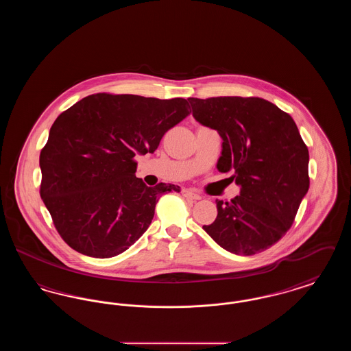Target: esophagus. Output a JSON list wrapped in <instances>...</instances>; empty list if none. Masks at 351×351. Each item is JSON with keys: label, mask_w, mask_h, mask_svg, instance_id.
Masks as SVG:
<instances>
[{"label": "esophagus", "mask_w": 351, "mask_h": 351, "mask_svg": "<svg viewBox=\"0 0 351 351\" xmlns=\"http://www.w3.org/2000/svg\"><path fill=\"white\" fill-rule=\"evenodd\" d=\"M182 193H183L184 197H186V199H191V200H201L200 195H197V193H195V192H192V191H189V189H183Z\"/></svg>", "instance_id": "esophagus-1"}]
</instances>
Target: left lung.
I'll use <instances>...</instances> for the list:
<instances>
[{
  "label": "left lung",
  "instance_id": "1",
  "mask_svg": "<svg viewBox=\"0 0 351 351\" xmlns=\"http://www.w3.org/2000/svg\"><path fill=\"white\" fill-rule=\"evenodd\" d=\"M192 116L222 138L219 172L232 171L239 196L216 200L204 230L237 255L275 245L291 228L309 189L308 147L289 114L259 97L188 99Z\"/></svg>",
  "mask_w": 351,
  "mask_h": 351
}]
</instances>
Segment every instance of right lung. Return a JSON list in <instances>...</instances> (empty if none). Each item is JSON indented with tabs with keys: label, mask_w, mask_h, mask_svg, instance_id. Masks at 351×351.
Returning <instances> with one entry per match:
<instances>
[{
	"label": "right lung",
	"mask_w": 351,
	"mask_h": 351,
	"mask_svg": "<svg viewBox=\"0 0 351 351\" xmlns=\"http://www.w3.org/2000/svg\"><path fill=\"white\" fill-rule=\"evenodd\" d=\"M188 109L185 99L97 93L56 118L39 158L40 196L68 246L112 258L149 229L159 196L180 186H147L134 156L156 150Z\"/></svg>",
	"instance_id": "1"
}]
</instances>
